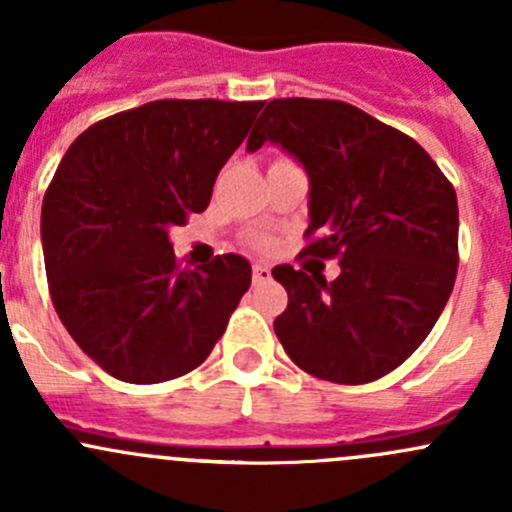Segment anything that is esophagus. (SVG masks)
Returning <instances> with one entry per match:
<instances>
[{"instance_id": "obj_1", "label": "esophagus", "mask_w": 512, "mask_h": 512, "mask_svg": "<svg viewBox=\"0 0 512 512\" xmlns=\"http://www.w3.org/2000/svg\"><path fill=\"white\" fill-rule=\"evenodd\" d=\"M272 277V272H270V267H265V265H255L252 267V282H255V285H262V282H267Z\"/></svg>"}]
</instances>
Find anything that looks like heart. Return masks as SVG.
<instances>
[{
	"label": "heart",
	"instance_id": "heart-1",
	"mask_svg": "<svg viewBox=\"0 0 512 512\" xmlns=\"http://www.w3.org/2000/svg\"><path fill=\"white\" fill-rule=\"evenodd\" d=\"M262 245H265V242H260V247H262Z\"/></svg>",
	"mask_w": 512,
	"mask_h": 512
}]
</instances>
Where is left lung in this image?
<instances>
[{
    "mask_svg": "<svg viewBox=\"0 0 512 512\" xmlns=\"http://www.w3.org/2000/svg\"><path fill=\"white\" fill-rule=\"evenodd\" d=\"M280 146L309 178L302 255L337 257V280L277 265L289 294L275 334L289 359L334 384L404 364L441 317L458 270V200L406 133L344 101L275 98L247 151Z\"/></svg>",
    "mask_w": 512,
    "mask_h": 512,
    "instance_id": "8db88e82",
    "label": "left lung"
}]
</instances>
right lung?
<instances>
[{"label": "right lung", "instance_id": "add662e5", "mask_svg": "<svg viewBox=\"0 0 512 512\" xmlns=\"http://www.w3.org/2000/svg\"><path fill=\"white\" fill-rule=\"evenodd\" d=\"M265 101L165 98L86 128L41 205L51 302L81 352L128 384L203 364L252 282L227 252L180 270L170 227L203 213Z\"/></svg>", "mask_w": 512, "mask_h": 512}]
</instances>
